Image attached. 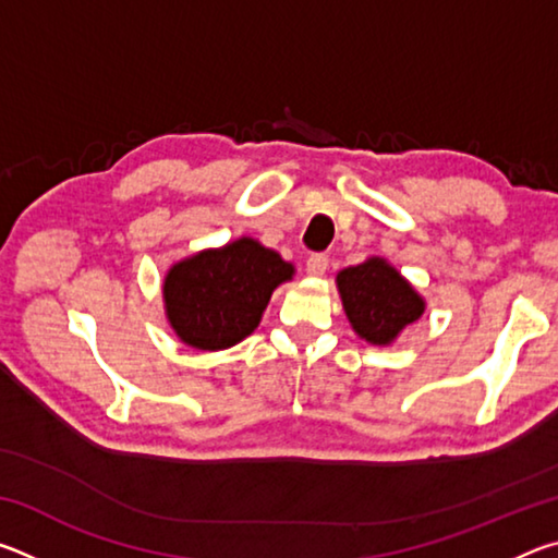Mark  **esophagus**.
<instances>
[{
	"label": "esophagus",
	"mask_w": 558,
	"mask_h": 558,
	"mask_svg": "<svg viewBox=\"0 0 558 558\" xmlns=\"http://www.w3.org/2000/svg\"><path fill=\"white\" fill-rule=\"evenodd\" d=\"M329 268V258L325 256V253H313V256L307 258V272L310 276H325V270Z\"/></svg>",
	"instance_id": "esophagus-1"
}]
</instances>
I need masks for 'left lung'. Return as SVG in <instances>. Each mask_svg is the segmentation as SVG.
I'll use <instances>...</instances> for the list:
<instances>
[{
    "label": "left lung",
    "instance_id": "left-lung-1",
    "mask_svg": "<svg viewBox=\"0 0 558 558\" xmlns=\"http://www.w3.org/2000/svg\"><path fill=\"white\" fill-rule=\"evenodd\" d=\"M339 295L354 332L372 344H389L423 315V300L393 266L369 258L337 276Z\"/></svg>",
    "mask_w": 558,
    "mask_h": 558
}]
</instances>
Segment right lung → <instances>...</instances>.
<instances>
[{
  "label": "right lung",
  "instance_id": "obj_1",
  "mask_svg": "<svg viewBox=\"0 0 558 558\" xmlns=\"http://www.w3.org/2000/svg\"><path fill=\"white\" fill-rule=\"evenodd\" d=\"M290 278V263L253 239L204 251L167 272L169 325L189 347L229 349L258 327L272 290Z\"/></svg>",
  "mask_w": 558,
  "mask_h": 558
}]
</instances>
